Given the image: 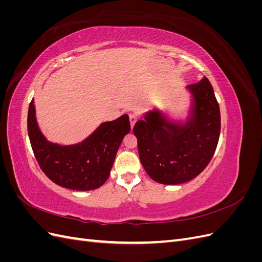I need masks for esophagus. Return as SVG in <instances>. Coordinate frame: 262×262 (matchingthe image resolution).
<instances>
[{"instance_id": "1", "label": "esophagus", "mask_w": 262, "mask_h": 262, "mask_svg": "<svg viewBox=\"0 0 262 262\" xmlns=\"http://www.w3.org/2000/svg\"><path fill=\"white\" fill-rule=\"evenodd\" d=\"M129 119H130V123H131V128H133L134 124H136L137 120H138V116L136 114H130L129 115Z\"/></svg>"}]
</instances>
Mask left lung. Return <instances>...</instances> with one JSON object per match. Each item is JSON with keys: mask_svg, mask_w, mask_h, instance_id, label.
I'll return each instance as SVG.
<instances>
[{"mask_svg": "<svg viewBox=\"0 0 262 262\" xmlns=\"http://www.w3.org/2000/svg\"><path fill=\"white\" fill-rule=\"evenodd\" d=\"M192 105L186 123L166 120L150 110L133 126L140 161L147 175L164 185L193 179L209 165L221 132V114L213 87L207 77L189 85Z\"/></svg>", "mask_w": 262, "mask_h": 262, "instance_id": "obj_1", "label": "left lung"}]
</instances>
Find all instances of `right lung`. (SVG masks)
Listing matches in <instances>:
<instances>
[{
    "label": "right lung",
    "mask_w": 262,
    "mask_h": 262,
    "mask_svg": "<svg viewBox=\"0 0 262 262\" xmlns=\"http://www.w3.org/2000/svg\"><path fill=\"white\" fill-rule=\"evenodd\" d=\"M130 129L129 116L123 115L101 123L81 143L59 145L45 138L37 123L34 99L29 104L27 130L36 160L47 177L68 189L89 191L104 185Z\"/></svg>",
    "instance_id": "right-lung-1"
}]
</instances>
